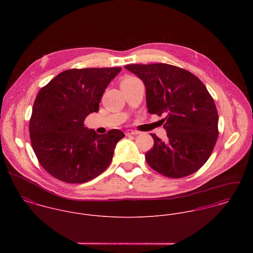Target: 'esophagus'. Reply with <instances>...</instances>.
I'll return each mask as SVG.
<instances>
[{
    "label": "esophagus",
    "mask_w": 253,
    "mask_h": 253,
    "mask_svg": "<svg viewBox=\"0 0 253 253\" xmlns=\"http://www.w3.org/2000/svg\"><path fill=\"white\" fill-rule=\"evenodd\" d=\"M139 132L137 131H134V130H131V129H128L126 131V136H129V135H137Z\"/></svg>",
    "instance_id": "esophagus-1"
}]
</instances>
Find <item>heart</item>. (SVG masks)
I'll use <instances>...</instances> for the list:
<instances>
[{
	"mask_svg": "<svg viewBox=\"0 0 253 253\" xmlns=\"http://www.w3.org/2000/svg\"><path fill=\"white\" fill-rule=\"evenodd\" d=\"M136 81H139L137 78L135 77H132V76H126L122 82H121V86H124V85H126V84H132Z\"/></svg>",
	"mask_w": 253,
	"mask_h": 253,
	"instance_id": "1",
	"label": "heart"
}]
</instances>
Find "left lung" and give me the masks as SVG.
Segmentation results:
<instances>
[{"mask_svg":"<svg viewBox=\"0 0 253 253\" xmlns=\"http://www.w3.org/2000/svg\"><path fill=\"white\" fill-rule=\"evenodd\" d=\"M126 69L143 81L150 114L162 119L168 141L156 134L145 155L157 172L181 178L199 170L209 160L218 137V113L202 81L185 69L165 64H130Z\"/></svg>","mask_w":253,"mask_h":253,"instance_id":"left-lung-1","label":"left lung"}]
</instances>
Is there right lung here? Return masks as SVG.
<instances>
[{
	"label": "right lung",
	"instance_id": "obj_1",
	"mask_svg": "<svg viewBox=\"0 0 253 253\" xmlns=\"http://www.w3.org/2000/svg\"><path fill=\"white\" fill-rule=\"evenodd\" d=\"M121 70L70 69L40 89L29 132L39 163L51 176L66 183H84L108 168L124 132L111 129L97 134L87 129L84 121L98 112L105 88Z\"/></svg>",
	"mask_w": 253,
	"mask_h": 253
}]
</instances>
